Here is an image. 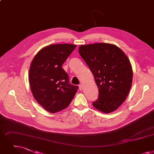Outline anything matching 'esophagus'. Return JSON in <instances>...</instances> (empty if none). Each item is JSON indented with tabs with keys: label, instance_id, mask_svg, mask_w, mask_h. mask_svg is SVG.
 Segmentation results:
<instances>
[{
	"label": "esophagus",
	"instance_id": "34e87169",
	"mask_svg": "<svg viewBox=\"0 0 154 154\" xmlns=\"http://www.w3.org/2000/svg\"><path fill=\"white\" fill-rule=\"evenodd\" d=\"M79 86V90L80 91H82V84H81Z\"/></svg>",
	"mask_w": 154,
	"mask_h": 154
}]
</instances>
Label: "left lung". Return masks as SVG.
<instances>
[{
    "mask_svg": "<svg viewBox=\"0 0 154 154\" xmlns=\"http://www.w3.org/2000/svg\"><path fill=\"white\" fill-rule=\"evenodd\" d=\"M79 52L98 88L99 97L92 105L105 113L115 111L131 87L133 71L128 58L117 46L104 43L81 45Z\"/></svg>",
    "mask_w": 154,
    "mask_h": 154,
    "instance_id": "8db88e82",
    "label": "left lung"
}]
</instances>
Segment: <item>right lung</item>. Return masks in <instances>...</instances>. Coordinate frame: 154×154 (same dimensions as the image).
Instances as JSON below:
<instances>
[{
    "label": "right lung",
    "mask_w": 154,
    "mask_h": 154,
    "mask_svg": "<svg viewBox=\"0 0 154 154\" xmlns=\"http://www.w3.org/2000/svg\"><path fill=\"white\" fill-rule=\"evenodd\" d=\"M75 47L71 44L48 45L38 51L31 63L29 82L32 95L51 113L68 107L79 89L70 83L62 67Z\"/></svg>",
    "instance_id": "obj_1"
}]
</instances>
